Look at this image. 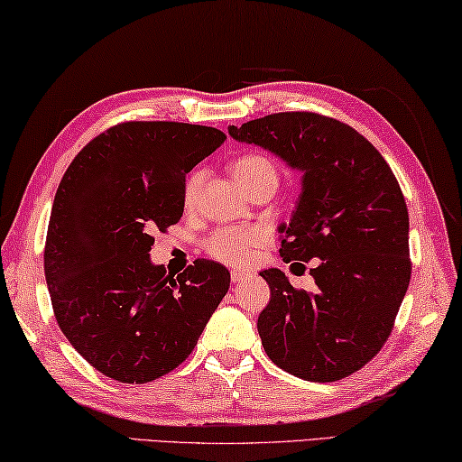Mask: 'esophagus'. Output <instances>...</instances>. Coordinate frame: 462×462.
Listing matches in <instances>:
<instances>
[{
  "label": "esophagus",
  "instance_id": "esophagus-1",
  "mask_svg": "<svg viewBox=\"0 0 462 462\" xmlns=\"http://www.w3.org/2000/svg\"><path fill=\"white\" fill-rule=\"evenodd\" d=\"M246 277H251V273H248V271H245V269H232L230 271L232 283H243Z\"/></svg>",
  "mask_w": 462,
  "mask_h": 462
}]
</instances>
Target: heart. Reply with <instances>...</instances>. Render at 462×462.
<instances>
[{"label": "heart", "instance_id": "heart-1", "mask_svg": "<svg viewBox=\"0 0 462 462\" xmlns=\"http://www.w3.org/2000/svg\"><path fill=\"white\" fill-rule=\"evenodd\" d=\"M232 177L236 179L240 187L248 193L251 189L263 185V182H273L277 187V168L269 158L261 156V153H245L234 160L230 164ZM203 182V172L195 171L187 177L185 187H182V201L189 205L195 203L197 191H199ZM263 232L257 228H222L211 234L205 243V251L211 257L230 263V265H243V263L251 261L254 251L263 245Z\"/></svg>", "mask_w": 462, "mask_h": 462}]
</instances>
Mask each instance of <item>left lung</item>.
Returning <instances> with one entry per match:
<instances>
[{"instance_id": "8db88e82", "label": "left lung", "mask_w": 462, "mask_h": 462, "mask_svg": "<svg viewBox=\"0 0 462 462\" xmlns=\"http://www.w3.org/2000/svg\"><path fill=\"white\" fill-rule=\"evenodd\" d=\"M228 134L302 172L280 254L314 261L317 288L261 271L271 300L257 328L269 360L310 383L354 374L389 339L411 280L409 214L391 166L354 127L317 113L267 115Z\"/></svg>"}]
</instances>
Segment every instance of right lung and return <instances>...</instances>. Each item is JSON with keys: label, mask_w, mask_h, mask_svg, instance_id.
<instances>
[{"label": "right lung", "mask_w": 462, "mask_h": 462, "mask_svg": "<svg viewBox=\"0 0 462 462\" xmlns=\"http://www.w3.org/2000/svg\"><path fill=\"white\" fill-rule=\"evenodd\" d=\"M219 129L127 121L73 158L51 209L45 277L57 325L84 360L127 384L177 368L230 288L216 261L153 265L152 234L177 224L187 172L224 143Z\"/></svg>", "instance_id": "add662e5"}]
</instances>
